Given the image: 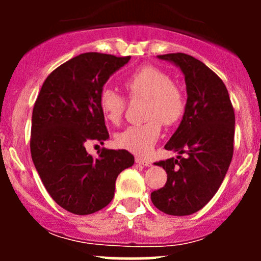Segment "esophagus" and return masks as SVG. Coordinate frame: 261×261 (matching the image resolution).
Masks as SVG:
<instances>
[{"label": "esophagus", "mask_w": 261, "mask_h": 261, "mask_svg": "<svg viewBox=\"0 0 261 261\" xmlns=\"http://www.w3.org/2000/svg\"><path fill=\"white\" fill-rule=\"evenodd\" d=\"M136 163L141 164L143 167H151V162L145 160V158H141V157H136Z\"/></svg>", "instance_id": "34e87169"}]
</instances>
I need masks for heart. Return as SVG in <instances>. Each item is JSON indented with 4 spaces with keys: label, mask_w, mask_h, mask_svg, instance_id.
I'll return each instance as SVG.
<instances>
[{
    "label": "heart",
    "mask_w": 261,
    "mask_h": 261,
    "mask_svg": "<svg viewBox=\"0 0 261 261\" xmlns=\"http://www.w3.org/2000/svg\"><path fill=\"white\" fill-rule=\"evenodd\" d=\"M125 88L133 99H146V119L142 125L128 126L116 134L119 147L139 155H147L154 147L164 125L175 124L184 113V94L172 83L168 73L160 68L145 66L125 81ZM99 108L104 118L119 124L125 110V99L112 88H104L99 94Z\"/></svg>",
    "instance_id": "1"
}]
</instances>
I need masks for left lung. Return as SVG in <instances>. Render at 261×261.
<instances>
[{"instance_id":"8db88e82","label":"left lung","mask_w":261,"mask_h":261,"mask_svg":"<svg viewBox=\"0 0 261 261\" xmlns=\"http://www.w3.org/2000/svg\"><path fill=\"white\" fill-rule=\"evenodd\" d=\"M157 58L175 65L185 77L184 115L164 148L187 155L154 163L167 172V182L151 200L164 214L188 216L214 197L226 176L233 155L234 110L222 80L200 60L181 53Z\"/></svg>"}]
</instances>
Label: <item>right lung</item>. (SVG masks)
<instances>
[{
    "label": "right lung",
    "mask_w": 261,
    "mask_h": 261,
    "mask_svg": "<svg viewBox=\"0 0 261 261\" xmlns=\"http://www.w3.org/2000/svg\"><path fill=\"white\" fill-rule=\"evenodd\" d=\"M99 53L81 54L47 76L32 116V160L54 201L74 215H91L113 200L115 180L134 164L126 149L103 148L98 157L89 142L109 139L99 94L109 77L130 61Z\"/></svg>",
    "instance_id": "1"
}]
</instances>
